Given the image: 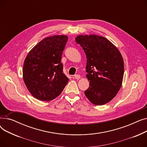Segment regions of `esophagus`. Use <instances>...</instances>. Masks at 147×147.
<instances>
[{
    "label": "esophagus",
    "mask_w": 147,
    "mask_h": 147,
    "mask_svg": "<svg viewBox=\"0 0 147 147\" xmlns=\"http://www.w3.org/2000/svg\"><path fill=\"white\" fill-rule=\"evenodd\" d=\"M74 78H75L76 79H80V76L79 74H75V75H74Z\"/></svg>",
    "instance_id": "1"
}]
</instances>
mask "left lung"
Wrapping results in <instances>:
<instances>
[{"instance_id": "1", "label": "left lung", "mask_w": 147, "mask_h": 147, "mask_svg": "<svg viewBox=\"0 0 147 147\" xmlns=\"http://www.w3.org/2000/svg\"><path fill=\"white\" fill-rule=\"evenodd\" d=\"M85 52L86 78L89 87L84 94L94 105H104L116 96L123 82L124 61L118 48L103 36L79 35L76 37Z\"/></svg>"}]
</instances>
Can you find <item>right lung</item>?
Wrapping results in <instances>:
<instances>
[{"mask_svg": "<svg viewBox=\"0 0 147 147\" xmlns=\"http://www.w3.org/2000/svg\"><path fill=\"white\" fill-rule=\"evenodd\" d=\"M68 40L65 35L46 37L31 50L24 60L23 80L30 93L49 101L60 95L68 82L61 57Z\"/></svg>", "mask_w": 147, "mask_h": 147, "instance_id": "right-lung-1", "label": "right lung"}]
</instances>
